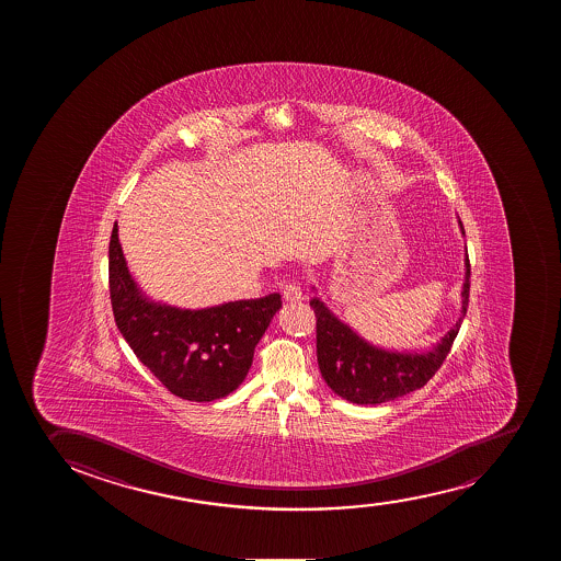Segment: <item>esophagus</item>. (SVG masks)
<instances>
[{"label":"esophagus","instance_id":"34e87169","mask_svg":"<svg viewBox=\"0 0 561 561\" xmlns=\"http://www.w3.org/2000/svg\"><path fill=\"white\" fill-rule=\"evenodd\" d=\"M282 295H284V300L289 301V304H298V301L304 300V295H301L300 285L296 284V282L285 284L284 290H282Z\"/></svg>","mask_w":561,"mask_h":561}]
</instances>
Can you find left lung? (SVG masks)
<instances>
[{"label":"left lung","mask_w":561,"mask_h":561,"mask_svg":"<svg viewBox=\"0 0 561 561\" xmlns=\"http://www.w3.org/2000/svg\"><path fill=\"white\" fill-rule=\"evenodd\" d=\"M465 233V228L460 225ZM462 317L427 353H393L367 344L353 329L340 322L323 301L312 298L317 314L318 366L329 388L353 404H382L421 389L446 360L470 298V260L466 252Z\"/></svg>","instance_id":"obj_1"}]
</instances>
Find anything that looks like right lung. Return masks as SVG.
<instances>
[{
	"label": "right lung",
	"mask_w": 561,
	"mask_h": 561,
	"mask_svg": "<svg viewBox=\"0 0 561 561\" xmlns=\"http://www.w3.org/2000/svg\"><path fill=\"white\" fill-rule=\"evenodd\" d=\"M110 298L118 331L159 382L184 400L211 402L243 382L282 296L188 311L146 300L129 276L117 225L110 239Z\"/></svg>",
	"instance_id": "add662e5"
}]
</instances>
